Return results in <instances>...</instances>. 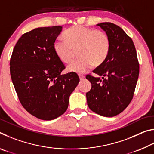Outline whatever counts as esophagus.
<instances>
[{"label": "esophagus", "mask_w": 154, "mask_h": 154, "mask_svg": "<svg viewBox=\"0 0 154 154\" xmlns=\"http://www.w3.org/2000/svg\"><path fill=\"white\" fill-rule=\"evenodd\" d=\"M79 79H80L81 81H82L85 78V77L83 76V75H79Z\"/></svg>", "instance_id": "obj_1"}]
</instances>
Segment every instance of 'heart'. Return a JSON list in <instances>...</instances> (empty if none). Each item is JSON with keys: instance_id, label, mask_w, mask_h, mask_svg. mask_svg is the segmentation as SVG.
<instances>
[{"instance_id": "1", "label": "heart", "mask_w": 154, "mask_h": 154, "mask_svg": "<svg viewBox=\"0 0 154 154\" xmlns=\"http://www.w3.org/2000/svg\"><path fill=\"white\" fill-rule=\"evenodd\" d=\"M65 39L58 38L54 43V51L64 63H69L77 51L79 58L72 61L67 67L69 72L83 73L94 65L103 64L110 51V38L105 32L77 25L64 33Z\"/></svg>"}]
</instances>
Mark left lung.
I'll list each match as a JSON object with an SVG mask.
<instances>
[{"label":"left lung","instance_id":"1","mask_svg":"<svg viewBox=\"0 0 154 154\" xmlns=\"http://www.w3.org/2000/svg\"><path fill=\"white\" fill-rule=\"evenodd\" d=\"M110 38V51L103 64L86 79L92 88L86 93L89 108L105 117H113L122 113L133 98L139 74L137 51L131 38L116 24L103 22L97 24Z\"/></svg>","mask_w":154,"mask_h":154}]
</instances>
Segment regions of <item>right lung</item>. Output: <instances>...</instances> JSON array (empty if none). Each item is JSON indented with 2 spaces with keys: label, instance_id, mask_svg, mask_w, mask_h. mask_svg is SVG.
<instances>
[{
  "label": "right lung",
  "instance_id": "add662e5",
  "mask_svg": "<svg viewBox=\"0 0 154 154\" xmlns=\"http://www.w3.org/2000/svg\"><path fill=\"white\" fill-rule=\"evenodd\" d=\"M62 26L41 27L24 33L15 44L10 74L20 102L28 113L43 120L58 118L79 82L73 72L61 75L65 66L54 51Z\"/></svg>",
  "mask_w": 154,
  "mask_h": 154
}]
</instances>
